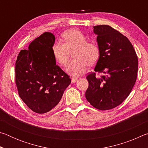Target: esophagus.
<instances>
[{
  "mask_svg": "<svg viewBox=\"0 0 148 148\" xmlns=\"http://www.w3.org/2000/svg\"><path fill=\"white\" fill-rule=\"evenodd\" d=\"M77 81V77H72V83L74 84Z\"/></svg>",
  "mask_w": 148,
  "mask_h": 148,
  "instance_id": "34e87169",
  "label": "esophagus"
}]
</instances>
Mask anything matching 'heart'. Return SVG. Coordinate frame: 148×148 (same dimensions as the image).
I'll return each instance as SVG.
<instances>
[{
  "instance_id": "b5f03b06",
  "label": "heart",
  "mask_w": 148,
  "mask_h": 148,
  "mask_svg": "<svg viewBox=\"0 0 148 148\" xmlns=\"http://www.w3.org/2000/svg\"><path fill=\"white\" fill-rule=\"evenodd\" d=\"M64 43L56 41L52 46V51L56 61L65 65L69 59V51L74 49V59L66 66L67 73L74 76H81L87 71L88 65L96 63L101 56V48L98 44L87 42V37L79 30L67 31L62 34Z\"/></svg>"
}]
</instances>
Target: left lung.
Segmentation results:
<instances>
[{
  "mask_svg": "<svg viewBox=\"0 0 148 148\" xmlns=\"http://www.w3.org/2000/svg\"><path fill=\"white\" fill-rule=\"evenodd\" d=\"M93 28L101 56L95 72L86 77V97L95 108L108 110L121 104L131 93L137 77L138 57L131 42L121 32L106 25ZM95 72L105 75L97 78Z\"/></svg>",
  "mask_w": 148,
  "mask_h": 148,
  "instance_id": "obj_1",
  "label": "left lung"
}]
</instances>
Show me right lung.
<instances>
[{
    "instance_id": "right-lung-1",
    "label": "right lung",
    "mask_w": 148,
    "mask_h": 148,
    "mask_svg": "<svg viewBox=\"0 0 148 148\" xmlns=\"http://www.w3.org/2000/svg\"><path fill=\"white\" fill-rule=\"evenodd\" d=\"M55 39L51 32H44L29 44V49L21 50L16 62L19 96L37 114L56 108L71 83L69 75L56 64L52 51Z\"/></svg>"
}]
</instances>
